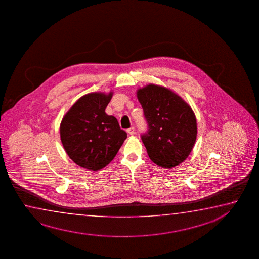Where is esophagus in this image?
<instances>
[{"instance_id":"34e87169","label":"esophagus","mask_w":259,"mask_h":259,"mask_svg":"<svg viewBox=\"0 0 259 259\" xmlns=\"http://www.w3.org/2000/svg\"><path fill=\"white\" fill-rule=\"evenodd\" d=\"M127 132L130 135H134V134H135V128L133 127H130V128L127 130Z\"/></svg>"}]
</instances>
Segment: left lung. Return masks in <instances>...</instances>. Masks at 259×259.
I'll use <instances>...</instances> for the list:
<instances>
[{
  "instance_id": "left-lung-1",
  "label": "left lung",
  "mask_w": 259,
  "mask_h": 259,
  "mask_svg": "<svg viewBox=\"0 0 259 259\" xmlns=\"http://www.w3.org/2000/svg\"><path fill=\"white\" fill-rule=\"evenodd\" d=\"M149 124L141 136L147 153L164 169L178 166L188 158L197 137L196 117L191 106L174 91L149 84L137 90Z\"/></svg>"
}]
</instances>
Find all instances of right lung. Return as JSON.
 I'll return each instance as SVG.
<instances>
[{"instance_id":"obj_1","label":"right lung","mask_w":259,"mask_h":259,"mask_svg":"<svg viewBox=\"0 0 259 259\" xmlns=\"http://www.w3.org/2000/svg\"><path fill=\"white\" fill-rule=\"evenodd\" d=\"M112 96V91L84 95L62 118L63 147L71 160L84 169L97 171L105 168L127 138L117 118L105 112Z\"/></svg>"}]
</instances>
